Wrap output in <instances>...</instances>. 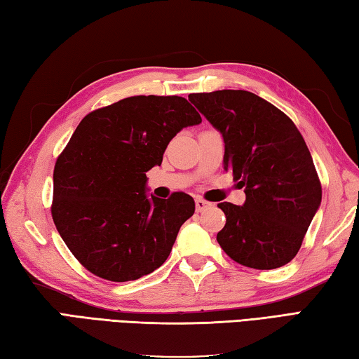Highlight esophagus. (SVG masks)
Segmentation results:
<instances>
[{"mask_svg": "<svg viewBox=\"0 0 359 359\" xmlns=\"http://www.w3.org/2000/svg\"><path fill=\"white\" fill-rule=\"evenodd\" d=\"M211 206H212V203H209V201L203 200V198H197V200H195V208H197L198 212L206 211V209L211 208Z\"/></svg>", "mask_w": 359, "mask_h": 359, "instance_id": "34e87169", "label": "esophagus"}]
</instances>
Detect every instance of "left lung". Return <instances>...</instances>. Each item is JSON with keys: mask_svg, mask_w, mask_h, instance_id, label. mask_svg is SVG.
<instances>
[{"mask_svg": "<svg viewBox=\"0 0 359 359\" xmlns=\"http://www.w3.org/2000/svg\"><path fill=\"white\" fill-rule=\"evenodd\" d=\"M189 101L220 131L223 168L245 203H219L226 223L217 242L245 267L270 270L295 258L322 201L311 153L294 121L247 90L191 93Z\"/></svg>", "mask_w": 359, "mask_h": 359, "instance_id": "8db88e82", "label": "left lung"}]
</instances>
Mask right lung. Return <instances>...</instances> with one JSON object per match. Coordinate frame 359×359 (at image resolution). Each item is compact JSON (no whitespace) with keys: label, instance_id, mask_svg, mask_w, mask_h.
<instances>
[{"label":"right lung","instance_id":"obj_1","mask_svg":"<svg viewBox=\"0 0 359 359\" xmlns=\"http://www.w3.org/2000/svg\"><path fill=\"white\" fill-rule=\"evenodd\" d=\"M198 123L192 104L175 95L130 97L81 120L54 165L51 214L89 272L123 283L165 262L195 201L184 192L148 197L147 172L182 128Z\"/></svg>","mask_w":359,"mask_h":359}]
</instances>
